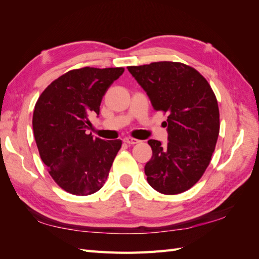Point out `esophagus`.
Returning a JSON list of instances; mask_svg holds the SVG:
<instances>
[{"mask_svg": "<svg viewBox=\"0 0 259 259\" xmlns=\"http://www.w3.org/2000/svg\"><path fill=\"white\" fill-rule=\"evenodd\" d=\"M123 141L128 145H137V144H139V142H140V140L135 139V138H129V137H128V138H124Z\"/></svg>", "mask_w": 259, "mask_h": 259, "instance_id": "1", "label": "esophagus"}]
</instances>
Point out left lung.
Listing matches in <instances>:
<instances>
[{
  "instance_id": "1",
  "label": "left lung",
  "mask_w": 259,
  "mask_h": 259,
  "mask_svg": "<svg viewBox=\"0 0 259 259\" xmlns=\"http://www.w3.org/2000/svg\"><path fill=\"white\" fill-rule=\"evenodd\" d=\"M156 111L167 113L168 142L150 139L152 157L147 181L163 195H177L198 183L211 160L219 128V109L210 84L190 65L160 61L128 67Z\"/></svg>"
}]
</instances>
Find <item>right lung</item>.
<instances>
[{
	"label": "right lung",
	"instance_id": "add662e5",
	"mask_svg": "<svg viewBox=\"0 0 259 259\" xmlns=\"http://www.w3.org/2000/svg\"><path fill=\"white\" fill-rule=\"evenodd\" d=\"M124 68L84 67L51 82L35 103L33 133L42 161L69 194H95L106 183L122 141L87 135L89 117L99 114L103 96Z\"/></svg>",
	"mask_w": 259,
	"mask_h": 259
}]
</instances>
